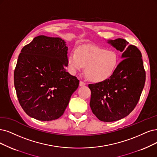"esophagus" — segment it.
<instances>
[{"instance_id": "34e87169", "label": "esophagus", "mask_w": 157, "mask_h": 157, "mask_svg": "<svg viewBox=\"0 0 157 157\" xmlns=\"http://www.w3.org/2000/svg\"><path fill=\"white\" fill-rule=\"evenodd\" d=\"M85 85H86V83H85V82H82V81H80V82H79V86H85Z\"/></svg>"}]
</instances>
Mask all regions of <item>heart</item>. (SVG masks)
I'll return each mask as SVG.
<instances>
[{
  "instance_id": "1",
  "label": "heart",
  "mask_w": 157,
  "mask_h": 157,
  "mask_svg": "<svg viewBox=\"0 0 157 157\" xmlns=\"http://www.w3.org/2000/svg\"><path fill=\"white\" fill-rule=\"evenodd\" d=\"M119 57L116 52L96 46H84L72 50L68 56V65L75 74L85 67L89 79L102 82L112 76L118 66Z\"/></svg>"
}]
</instances>
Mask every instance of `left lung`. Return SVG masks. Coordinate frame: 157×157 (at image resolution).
<instances>
[{
  "label": "left lung",
  "mask_w": 157,
  "mask_h": 157,
  "mask_svg": "<svg viewBox=\"0 0 157 157\" xmlns=\"http://www.w3.org/2000/svg\"><path fill=\"white\" fill-rule=\"evenodd\" d=\"M108 43L122 52L123 60L111 78L89 84V88L92 113L100 120L111 122L124 118L135 109L146 82V71L142 54L136 46L121 38Z\"/></svg>",
  "instance_id": "left-lung-1"
}]
</instances>
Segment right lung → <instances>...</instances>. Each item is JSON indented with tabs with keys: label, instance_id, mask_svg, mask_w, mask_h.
I'll use <instances>...</instances> for the list:
<instances>
[{
	"label": "right lung",
	"instance_id": "obj_1",
	"mask_svg": "<svg viewBox=\"0 0 157 157\" xmlns=\"http://www.w3.org/2000/svg\"><path fill=\"white\" fill-rule=\"evenodd\" d=\"M68 47L59 37L39 36L25 46L14 71L21 106L30 117L51 121L61 117L79 81L66 72Z\"/></svg>",
	"mask_w": 157,
	"mask_h": 157
}]
</instances>
